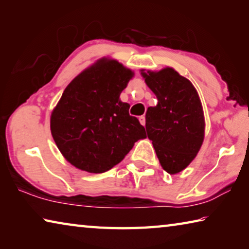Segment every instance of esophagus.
<instances>
[{
    "instance_id": "obj_1",
    "label": "esophagus",
    "mask_w": 249,
    "mask_h": 249,
    "mask_svg": "<svg viewBox=\"0 0 249 249\" xmlns=\"http://www.w3.org/2000/svg\"><path fill=\"white\" fill-rule=\"evenodd\" d=\"M140 122H141V124H142V125H144V126H145V124H146V119H145V116H140Z\"/></svg>"
}]
</instances>
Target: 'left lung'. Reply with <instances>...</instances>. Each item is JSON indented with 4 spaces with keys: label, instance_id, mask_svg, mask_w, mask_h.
Wrapping results in <instances>:
<instances>
[{
    "label": "left lung",
    "instance_id": "obj_1",
    "mask_svg": "<svg viewBox=\"0 0 249 249\" xmlns=\"http://www.w3.org/2000/svg\"><path fill=\"white\" fill-rule=\"evenodd\" d=\"M158 103L146 112L147 136L153 142L162 169L176 175L196 157L204 141L203 107L190 80L166 67L141 70Z\"/></svg>",
    "mask_w": 249,
    "mask_h": 249
}]
</instances>
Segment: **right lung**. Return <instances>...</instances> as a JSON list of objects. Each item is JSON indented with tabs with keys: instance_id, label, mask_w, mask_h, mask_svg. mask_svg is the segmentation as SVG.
Returning a JSON list of instances; mask_svg holds the SVG:
<instances>
[{
	"instance_id": "right-lung-1",
	"label": "right lung",
	"mask_w": 249,
	"mask_h": 249,
	"mask_svg": "<svg viewBox=\"0 0 249 249\" xmlns=\"http://www.w3.org/2000/svg\"><path fill=\"white\" fill-rule=\"evenodd\" d=\"M134 72L114 59L101 58L71 81L50 116L54 142L80 170L102 174L124 159L144 126L120 95Z\"/></svg>"
}]
</instances>
